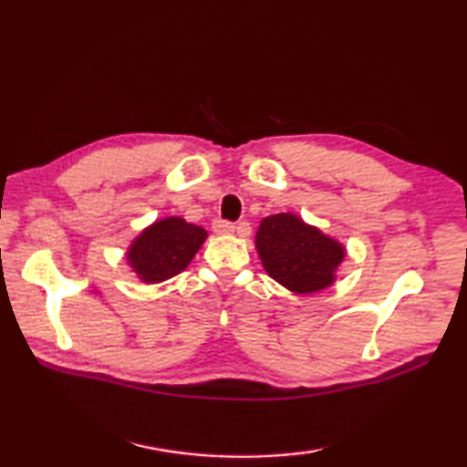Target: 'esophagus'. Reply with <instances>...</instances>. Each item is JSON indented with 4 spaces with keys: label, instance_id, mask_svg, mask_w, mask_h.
<instances>
[{
    "label": "esophagus",
    "instance_id": "esophagus-1",
    "mask_svg": "<svg viewBox=\"0 0 467 467\" xmlns=\"http://www.w3.org/2000/svg\"><path fill=\"white\" fill-rule=\"evenodd\" d=\"M213 231L216 234H233L234 233V224L228 223V221H221V218H218V221L213 223Z\"/></svg>",
    "mask_w": 467,
    "mask_h": 467
}]
</instances>
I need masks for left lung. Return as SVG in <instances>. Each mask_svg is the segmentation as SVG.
Masks as SVG:
<instances>
[{
    "mask_svg": "<svg viewBox=\"0 0 467 467\" xmlns=\"http://www.w3.org/2000/svg\"><path fill=\"white\" fill-rule=\"evenodd\" d=\"M265 273L295 295L319 293L337 281L345 244L293 213L271 214L254 234Z\"/></svg>",
    "mask_w": 467,
    "mask_h": 467,
    "instance_id": "left-lung-1",
    "label": "left lung"
}]
</instances>
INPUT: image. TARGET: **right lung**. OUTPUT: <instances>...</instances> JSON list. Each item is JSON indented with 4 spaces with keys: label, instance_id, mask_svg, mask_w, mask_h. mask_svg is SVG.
Returning a JSON list of instances; mask_svg holds the SVG:
<instances>
[{
    "label": "right lung",
    "instance_id": "right-lung-1",
    "mask_svg": "<svg viewBox=\"0 0 467 467\" xmlns=\"http://www.w3.org/2000/svg\"><path fill=\"white\" fill-rule=\"evenodd\" d=\"M206 236L202 226L186 223L182 216L158 218L138 233L128 246V266L144 285L168 281L191 265Z\"/></svg>",
    "mask_w": 467,
    "mask_h": 467
}]
</instances>
